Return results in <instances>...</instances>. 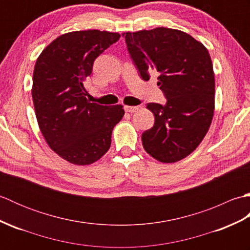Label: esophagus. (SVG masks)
I'll use <instances>...</instances> for the list:
<instances>
[{
  "mask_svg": "<svg viewBox=\"0 0 250 250\" xmlns=\"http://www.w3.org/2000/svg\"><path fill=\"white\" fill-rule=\"evenodd\" d=\"M140 108V106H125V110L126 113H135Z\"/></svg>",
  "mask_w": 250,
  "mask_h": 250,
  "instance_id": "34e87169",
  "label": "esophagus"
}]
</instances>
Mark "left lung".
Here are the masks:
<instances>
[{"label":"left lung","mask_w":250,"mask_h":250,"mask_svg":"<svg viewBox=\"0 0 250 250\" xmlns=\"http://www.w3.org/2000/svg\"><path fill=\"white\" fill-rule=\"evenodd\" d=\"M128 51L144 81L158 74L167 103H148L155 125L142 134L144 149L171 163L190 155L213 120L215 77L208 50L183 31L156 28L126 32Z\"/></svg>","instance_id":"8db88e82"}]
</instances>
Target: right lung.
I'll list each match as a JSON object with an SVG mask.
<instances>
[{"mask_svg": "<svg viewBox=\"0 0 250 250\" xmlns=\"http://www.w3.org/2000/svg\"><path fill=\"white\" fill-rule=\"evenodd\" d=\"M119 37L99 30L70 32L36 60L32 98L41 132L51 149L73 164H91L107 152L111 132L125 115L122 105L89 102L83 87L94 60Z\"/></svg>", "mask_w": 250, "mask_h": 250, "instance_id": "add662e5", "label": "right lung"}]
</instances>
